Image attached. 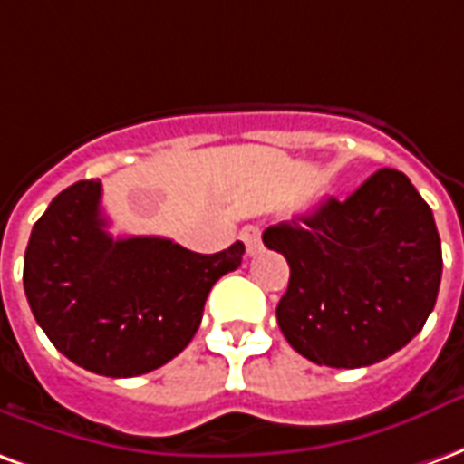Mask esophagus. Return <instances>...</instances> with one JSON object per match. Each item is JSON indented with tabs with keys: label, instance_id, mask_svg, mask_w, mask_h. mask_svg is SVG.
<instances>
[{
	"label": "esophagus",
	"instance_id": "esophagus-1",
	"mask_svg": "<svg viewBox=\"0 0 464 464\" xmlns=\"http://www.w3.org/2000/svg\"><path fill=\"white\" fill-rule=\"evenodd\" d=\"M239 237H242V242H245L246 246V255L255 256L262 252V232H259V227H245L242 232H239Z\"/></svg>",
	"mask_w": 464,
	"mask_h": 464
}]
</instances>
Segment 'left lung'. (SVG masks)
I'll return each mask as SVG.
<instances>
[{
	"instance_id": "obj_1",
	"label": "left lung",
	"mask_w": 464,
	"mask_h": 464,
	"mask_svg": "<svg viewBox=\"0 0 464 464\" xmlns=\"http://www.w3.org/2000/svg\"><path fill=\"white\" fill-rule=\"evenodd\" d=\"M289 262L276 321L319 366H373L418 336L442 276L432 209L401 170L373 172L351 198L265 229Z\"/></svg>"
}]
</instances>
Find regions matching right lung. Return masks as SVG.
I'll use <instances>...</instances> for the list:
<instances>
[{"label":"right lung","instance_id":"1","mask_svg":"<svg viewBox=\"0 0 464 464\" xmlns=\"http://www.w3.org/2000/svg\"><path fill=\"white\" fill-rule=\"evenodd\" d=\"M101 182L52 199L24 255V292L36 324L76 366L133 378L188 346L209 289L242 265L245 245L198 255L165 237H111Z\"/></svg>","mask_w":464,"mask_h":464}]
</instances>
